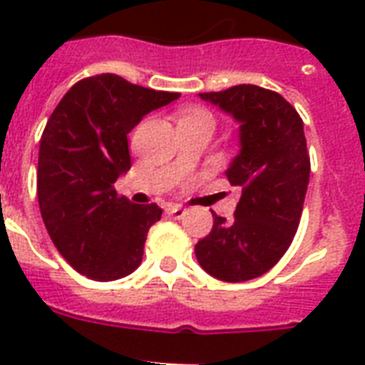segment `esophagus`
I'll return each mask as SVG.
<instances>
[{"label": "esophagus", "instance_id": "esophagus-1", "mask_svg": "<svg viewBox=\"0 0 365 365\" xmlns=\"http://www.w3.org/2000/svg\"><path fill=\"white\" fill-rule=\"evenodd\" d=\"M166 214L172 217H176V220H182V217L187 214V210H185V208H182V206L170 205V206H166Z\"/></svg>", "mask_w": 365, "mask_h": 365}]
</instances>
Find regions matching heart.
Returning a JSON list of instances; mask_svg holds the SVG:
<instances>
[{
    "mask_svg": "<svg viewBox=\"0 0 365 365\" xmlns=\"http://www.w3.org/2000/svg\"><path fill=\"white\" fill-rule=\"evenodd\" d=\"M180 121H210V123H214V117H212L210 111H206V110H189L183 113Z\"/></svg>",
    "mask_w": 365,
    "mask_h": 365,
    "instance_id": "obj_1",
    "label": "heart"
}]
</instances>
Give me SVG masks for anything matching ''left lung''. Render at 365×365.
<instances>
[{"label":"left lung","mask_w":365,"mask_h":365,"mask_svg":"<svg viewBox=\"0 0 365 365\" xmlns=\"http://www.w3.org/2000/svg\"><path fill=\"white\" fill-rule=\"evenodd\" d=\"M199 96L240 125V151L225 176L242 195L233 222L212 214L195 255L217 280L244 282L277 265L299 227L311 174L303 121L280 94L255 85Z\"/></svg>","instance_id":"8db88e82"}]
</instances>
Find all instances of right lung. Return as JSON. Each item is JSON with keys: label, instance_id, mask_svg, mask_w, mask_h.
<instances>
[{"label": "right lung", "instance_id": "obj_1", "mask_svg": "<svg viewBox=\"0 0 365 365\" xmlns=\"http://www.w3.org/2000/svg\"><path fill=\"white\" fill-rule=\"evenodd\" d=\"M178 98L102 73L76 83L53 111L39 142L37 200L48 237L77 272L110 282L142 263L163 210L119 197L113 183L130 170L126 134Z\"/></svg>", "mask_w": 365, "mask_h": 365}]
</instances>
